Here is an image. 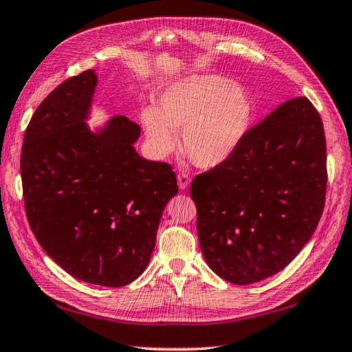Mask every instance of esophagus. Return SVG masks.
I'll list each match as a JSON object with an SVG mask.
<instances>
[{
    "label": "esophagus",
    "mask_w": 352,
    "mask_h": 352,
    "mask_svg": "<svg viewBox=\"0 0 352 352\" xmlns=\"http://www.w3.org/2000/svg\"><path fill=\"white\" fill-rule=\"evenodd\" d=\"M191 177L187 173H179L177 175V185L181 190H187L190 187Z\"/></svg>",
    "instance_id": "esophagus-1"
}]
</instances>
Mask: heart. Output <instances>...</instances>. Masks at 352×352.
Segmentation results:
<instances>
[{
	"label": "heart",
	"instance_id": "1",
	"mask_svg": "<svg viewBox=\"0 0 352 352\" xmlns=\"http://www.w3.org/2000/svg\"><path fill=\"white\" fill-rule=\"evenodd\" d=\"M253 121L248 91L219 75H191L162 90L156 109L144 107L141 122L151 155L161 159L177 147L202 168H214L233 156Z\"/></svg>",
	"mask_w": 352,
	"mask_h": 352
}]
</instances>
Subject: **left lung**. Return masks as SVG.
I'll use <instances>...</instances> for the list:
<instances>
[{
    "mask_svg": "<svg viewBox=\"0 0 352 352\" xmlns=\"http://www.w3.org/2000/svg\"><path fill=\"white\" fill-rule=\"evenodd\" d=\"M324 193L320 115L308 98L289 99L248 131L227 162L191 182L205 262L234 285L279 273L314 234Z\"/></svg>",
    "mask_w": 352,
    "mask_h": 352,
    "instance_id": "left-lung-1",
    "label": "left lung"
}]
</instances>
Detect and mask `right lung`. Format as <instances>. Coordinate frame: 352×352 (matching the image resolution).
Wrapping results in <instances>:
<instances>
[{
	"mask_svg": "<svg viewBox=\"0 0 352 352\" xmlns=\"http://www.w3.org/2000/svg\"><path fill=\"white\" fill-rule=\"evenodd\" d=\"M96 87L95 70H85L39 104L21 151L24 204L33 234L59 267L119 288L147 268L177 182L170 165L138 155L141 129L129 118L90 127Z\"/></svg>",
	"mask_w": 352,
	"mask_h": 352,
	"instance_id": "right-lung-1",
	"label": "right lung"
}]
</instances>
